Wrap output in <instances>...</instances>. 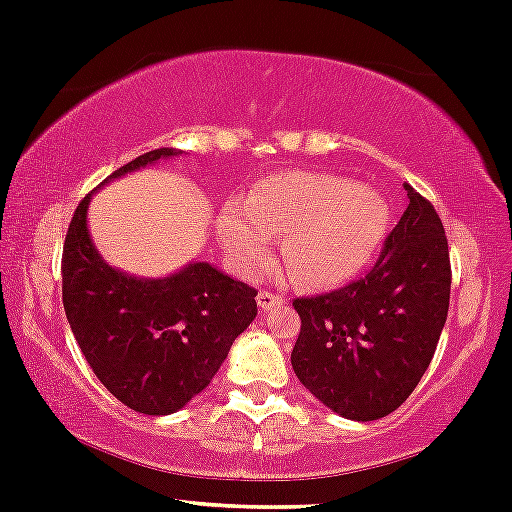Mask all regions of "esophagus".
<instances>
[{"label": "esophagus", "mask_w": 512, "mask_h": 512, "mask_svg": "<svg viewBox=\"0 0 512 512\" xmlns=\"http://www.w3.org/2000/svg\"><path fill=\"white\" fill-rule=\"evenodd\" d=\"M282 303V296L272 294V291H260V294H257V306H260L262 311H272L274 306H282Z\"/></svg>", "instance_id": "esophagus-1"}]
</instances>
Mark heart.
Instances as JSON below:
<instances>
[{
    "label": "heart",
    "mask_w": 512,
    "mask_h": 512,
    "mask_svg": "<svg viewBox=\"0 0 512 512\" xmlns=\"http://www.w3.org/2000/svg\"><path fill=\"white\" fill-rule=\"evenodd\" d=\"M386 226L389 206L379 192L311 170L272 174L216 216L218 238L240 274L257 272L272 238H282L279 257L308 289H330L355 277Z\"/></svg>",
    "instance_id": "b5f03b06"
}]
</instances>
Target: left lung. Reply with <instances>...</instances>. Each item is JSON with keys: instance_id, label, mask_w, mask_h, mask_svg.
<instances>
[{"instance_id": "left-lung-1", "label": "left lung", "mask_w": 512, "mask_h": 512, "mask_svg": "<svg viewBox=\"0 0 512 512\" xmlns=\"http://www.w3.org/2000/svg\"><path fill=\"white\" fill-rule=\"evenodd\" d=\"M408 209L376 265L330 294L296 299L301 333L291 367L347 420H379L423 379L449 308V250L435 206L406 184Z\"/></svg>"}]
</instances>
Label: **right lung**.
Segmentation results:
<instances>
[{
	"label": "right lung",
	"mask_w": 512,
	"mask_h": 512,
	"mask_svg": "<svg viewBox=\"0 0 512 512\" xmlns=\"http://www.w3.org/2000/svg\"><path fill=\"white\" fill-rule=\"evenodd\" d=\"M174 155L179 150H150L109 179ZM89 199L77 206L63 247L67 323L92 372L123 406L170 415L211 384L257 316V291L209 262H189L162 279L114 269L89 235Z\"/></svg>",
	"instance_id": "obj_1"
}]
</instances>
